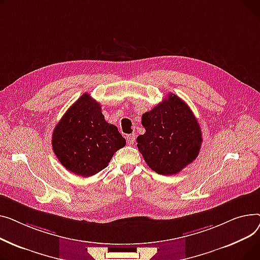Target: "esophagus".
<instances>
[{
	"label": "esophagus",
	"instance_id": "34e87169",
	"mask_svg": "<svg viewBox=\"0 0 260 260\" xmlns=\"http://www.w3.org/2000/svg\"><path fill=\"white\" fill-rule=\"evenodd\" d=\"M135 142V135L134 134H128L127 135V143L129 145H133Z\"/></svg>",
	"mask_w": 260,
	"mask_h": 260
}]
</instances>
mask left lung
I'll list each match as a JSON object with an SVG mask.
<instances>
[{"instance_id": "1", "label": "left lung", "mask_w": 260, "mask_h": 260, "mask_svg": "<svg viewBox=\"0 0 260 260\" xmlns=\"http://www.w3.org/2000/svg\"><path fill=\"white\" fill-rule=\"evenodd\" d=\"M146 132L136 139L145 161L161 175H173L200 153L203 137L200 124L189 106L170 93L142 116Z\"/></svg>"}]
</instances>
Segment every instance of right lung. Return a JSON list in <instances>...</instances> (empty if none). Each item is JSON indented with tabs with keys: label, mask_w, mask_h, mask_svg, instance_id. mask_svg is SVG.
<instances>
[{
	"label": "right lung",
	"mask_w": 260,
	"mask_h": 260,
	"mask_svg": "<svg viewBox=\"0 0 260 260\" xmlns=\"http://www.w3.org/2000/svg\"><path fill=\"white\" fill-rule=\"evenodd\" d=\"M125 145L116 126L105 120L100 103L88 93L70 107L52 133V148L59 162L83 177L105 169Z\"/></svg>",
	"instance_id": "obj_1"
}]
</instances>
